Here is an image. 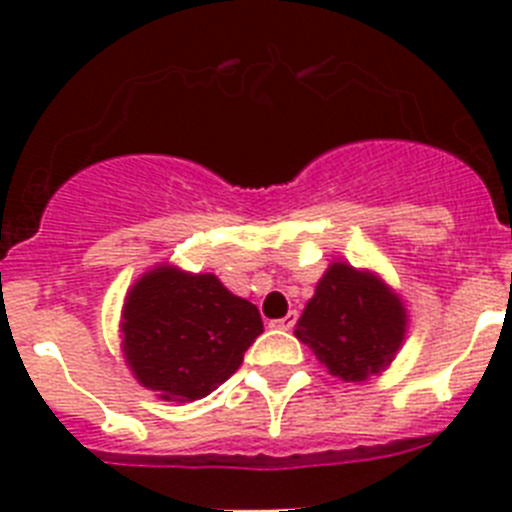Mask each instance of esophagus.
<instances>
[{
	"instance_id": "obj_1",
	"label": "esophagus",
	"mask_w": 512,
	"mask_h": 512,
	"mask_svg": "<svg viewBox=\"0 0 512 512\" xmlns=\"http://www.w3.org/2000/svg\"><path fill=\"white\" fill-rule=\"evenodd\" d=\"M297 318H300V315H297V310H289L284 318L271 320V325H274V328H282V330H292L297 325Z\"/></svg>"
}]
</instances>
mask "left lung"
<instances>
[{
    "label": "left lung",
    "mask_w": 512,
    "mask_h": 512,
    "mask_svg": "<svg viewBox=\"0 0 512 512\" xmlns=\"http://www.w3.org/2000/svg\"><path fill=\"white\" fill-rule=\"evenodd\" d=\"M295 336L330 374L364 382L397 354L405 338V307L374 274L333 264L307 302Z\"/></svg>",
    "instance_id": "left-lung-1"
}]
</instances>
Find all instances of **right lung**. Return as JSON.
<instances>
[{"mask_svg": "<svg viewBox=\"0 0 512 512\" xmlns=\"http://www.w3.org/2000/svg\"><path fill=\"white\" fill-rule=\"evenodd\" d=\"M122 333L143 387L164 400H200L235 374L264 323L256 305L230 295L212 274L158 266L130 289Z\"/></svg>", "mask_w": 512, "mask_h": 512, "instance_id": "right-lung-1", "label": "right lung"}]
</instances>
